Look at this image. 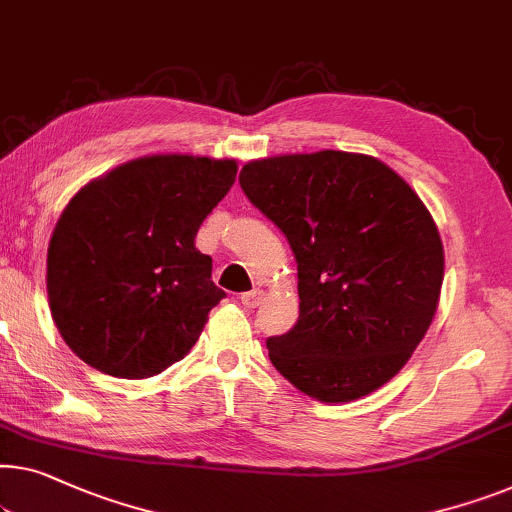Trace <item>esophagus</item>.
I'll return each instance as SVG.
<instances>
[{"label": "esophagus", "mask_w": 512, "mask_h": 512, "mask_svg": "<svg viewBox=\"0 0 512 512\" xmlns=\"http://www.w3.org/2000/svg\"><path fill=\"white\" fill-rule=\"evenodd\" d=\"M263 295H265V293L261 291V288H254V291H247V293H242V295H240V302H242V305L247 307V309H254V307L261 305Z\"/></svg>", "instance_id": "34e87169"}]
</instances>
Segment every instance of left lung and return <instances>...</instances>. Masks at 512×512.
I'll use <instances>...</instances> for the list:
<instances>
[{"mask_svg": "<svg viewBox=\"0 0 512 512\" xmlns=\"http://www.w3.org/2000/svg\"><path fill=\"white\" fill-rule=\"evenodd\" d=\"M240 187L298 263L300 318L268 339L272 365L318 402L379 390L439 305L443 244L425 203L383 161L337 150L249 161Z\"/></svg>", "mask_w": 512, "mask_h": 512, "instance_id": "8db88e82", "label": "left lung"}]
</instances>
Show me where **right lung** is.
Returning a JSON list of instances; mask_svg holds the SVG:
<instances>
[{"instance_id":"right-lung-1","label":"right lung","mask_w":512,"mask_h":512,"mask_svg":"<svg viewBox=\"0 0 512 512\" xmlns=\"http://www.w3.org/2000/svg\"><path fill=\"white\" fill-rule=\"evenodd\" d=\"M233 159L154 154L85 184L48 244V305L87 365L147 379L182 360L226 293L196 249L203 219L233 187Z\"/></svg>"}]
</instances>
